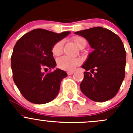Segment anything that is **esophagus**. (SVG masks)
Returning <instances> with one entry per match:
<instances>
[{"instance_id":"1","label":"esophagus","mask_w":133,"mask_h":133,"mask_svg":"<svg viewBox=\"0 0 133 133\" xmlns=\"http://www.w3.org/2000/svg\"><path fill=\"white\" fill-rule=\"evenodd\" d=\"M67 73H68V75H73V73H74V71H68Z\"/></svg>"}]
</instances>
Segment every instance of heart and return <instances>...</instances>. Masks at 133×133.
<instances>
[{"label":"heart","mask_w":133,"mask_h":133,"mask_svg":"<svg viewBox=\"0 0 133 133\" xmlns=\"http://www.w3.org/2000/svg\"><path fill=\"white\" fill-rule=\"evenodd\" d=\"M73 41L75 45L80 49H82L86 45L85 40L80 37H73ZM62 49L63 41H60L53 45L52 48V53L53 55L59 56L62 53ZM81 62V60L78 58H69L65 56L60 57L57 60L58 68L65 71H73L75 67L80 64Z\"/></svg>","instance_id":"1"}]
</instances>
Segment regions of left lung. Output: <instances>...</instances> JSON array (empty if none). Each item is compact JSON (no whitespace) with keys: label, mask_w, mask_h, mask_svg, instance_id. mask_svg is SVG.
Listing matches in <instances>:
<instances>
[{"label":"left lung","mask_w":133,"mask_h":133,"mask_svg":"<svg viewBox=\"0 0 133 133\" xmlns=\"http://www.w3.org/2000/svg\"><path fill=\"white\" fill-rule=\"evenodd\" d=\"M75 34L84 37L93 49L82 65L86 71L80 85L82 92L97 102L112 98L125 77L126 52L122 41L117 35L102 27L79 31ZM89 70L91 73L87 71Z\"/></svg>","instance_id":"1"}]
</instances>
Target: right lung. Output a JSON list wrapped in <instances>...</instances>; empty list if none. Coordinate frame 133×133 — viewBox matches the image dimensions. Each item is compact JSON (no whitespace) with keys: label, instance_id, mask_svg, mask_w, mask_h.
<instances>
[{"label":"right lung","instance_id":"right-lung-1","mask_svg":"<svg viewBox=\"0 0 133 133\" xmlns=\"http://www.w3.org/2000/svg\"><path fill=\"white\" fill-rule=\"evenodd\" d=\"M69 33L35 29L22 36L15 45L11 57L13 78L22 96L30 102L46 104L58 95L61 81L68 76L66 72L56 69L45 74L44 70L57 65L52 48Z\"/></svg>","mask_w":133,"mask_h":133}]
</instances>
